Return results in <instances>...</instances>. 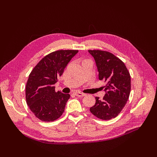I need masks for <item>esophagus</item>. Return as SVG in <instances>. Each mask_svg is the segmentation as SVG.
Wrapping results in <instances>:
<instances>
[{
	"instance_id": "obj_1",
	"label": "esophagus",
	"mask_w": 157,
	"mask_h": 157,
	"mask_svg": "<svg viewBox=\"0 0 157 157\" xmlns=\"http://www.w3.org/2000/svg\"><path fill=\"white\" fill-rule=\"evenodd\" d=\"M74 94L75 96H79V97H83V96H84L86 95L85 94H84V93H82V92H75Z\"/></svg>"
}]
</instances>
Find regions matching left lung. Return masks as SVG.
<instances>
[{"label":"left lung","instance_id":"1","mask_svg":"<svg viewBox=\"0 0 157 157\" xmlns=\"http://www.w3.org/2000/svg\"><path fill=\"white\" fill-rule=\"evenodd\" d=\"M98 71L99 80L106 82V94L102 100L95 97V105L90 111L102 120L117 116L124 108L131 91V77L125 65L111 52L101 50H89Z\"/></svg>","mask_w":157,"mask_h":157}]
</instances>
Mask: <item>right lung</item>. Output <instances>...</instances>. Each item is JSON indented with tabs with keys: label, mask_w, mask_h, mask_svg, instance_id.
Segmentation results:
<instances>
[{
	"label": "right lung",
	"mask_w": 157,
	"mask_h": 157,
	"mask_svg": "<svg viewBox=\"0 0 157 157\" xmlns=\"http://www.w3.org/2000/svg\"><path fill=\"white\" fill-rule=\"evenodd\" d=\"M78 50H59L45 56L29 73L25 99L29 109L42 121L56 120L64 112L69 94L55 92V83Z\"/></svg>",
	"instance_id": "obj_1"
}]
</instances>
